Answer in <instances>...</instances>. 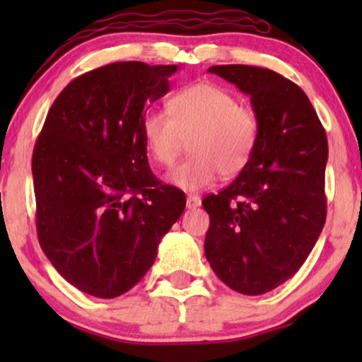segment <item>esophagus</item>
<instances>
[{"label": "esophagus", "instance_id": "esophagus-1", "mask_svg": "<svg viewBox=\"0 0 362 362\" xmlns=\"http://www.w3.org/2000/svg\"><path fill=\"white\" fill-rule=\"evenodd\" d=\"M186 206L187 209H194V207H199L201 206V197L196 196V194H189L186 199Z\"/></svg>", "mask_w": 362, "mask_h": 362}]
</instances>
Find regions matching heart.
<instances>
[{
  "label": "heart",
  "instance_id": "heart-1",
  "mask_svg": "<svg viewBox=\"0 0 362 362\" xmlns=\"http://www.w3.org/2000/svg\"><path fill=\"white\" fill-rule=\"evenodd\" d=\"M168 110H153L143 120L150 156L173 166L189 140L191 156L170 173L168 181L185 191L211 186L217 175L232 177L244 170L259 140V117L240 105L234 93L211 82L182 88L168 102Z\"/></svg>",
  "mask_w": 362,
  "mask_h": 362
}]
</instances>
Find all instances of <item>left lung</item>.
Masks as SVG:
<instances>
[{"label": "left lung", "mask_w": 362, "mask_h": 362, "mask_svg": "<svg viewBox=\"0 0 362 362\" xmlns=\"http://www.w3.org/2000/svg\"><path fill=\"white\" fill-rule=\"evenodd\" d=\"M209 72L250 95L260 130L235 181L202 199L206 259L229 288L262 295L298 272L323 230L328 140L306 93L280 74L244 64Z\"/></svg>", "instance_id": "8db88e82"}]
</instances>
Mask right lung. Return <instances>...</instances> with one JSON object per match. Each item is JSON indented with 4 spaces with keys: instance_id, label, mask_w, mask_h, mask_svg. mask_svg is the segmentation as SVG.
<instances>
[{
    "instance_id": "right-lung-1",
    "label": "right lung",
    "mask_w": 362,
    "mask_h": 362,
    "mask_svg": "<svg viewBox=\"0 0 362 362\" xmlns=\"http://www.w3.org/2000/svg\"><path fill=\"white\" fill-rule=\"evenodd\" d=\"M177 66L113 62L59 93L33 151L36 229L59 274L83 293L115 298L155 264L186 207L148 165L143 120Z\"/></svg>"
}]
</instances>
